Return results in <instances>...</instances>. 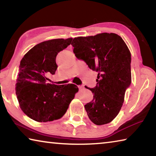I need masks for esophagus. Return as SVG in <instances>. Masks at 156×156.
I'll return each instance as SVG.
<instances>
[{
	"label": "esophagus",
	"mask_w": 156,
	"mask_h": 156,
	"mask_svg": "<svg viewBox=\"0 0 156 156\" xmlns=\"http://www.w3.org/2000/svg\"><path fill=\"white\" fill-rule=\"evenodd\" d=\"M78 88H79V89H80V90H82V89H84V87L83 85H79Z\"/></svg>",
	"instance_id": "obj_1"
}]
</instances>
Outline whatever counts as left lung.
<instances>
[{
  "label": "left lung",
  "instance_id": "8db88e82",
  "mask_svg": "<svg viewBox=\"0 0 156 156\" xmlns=\"http://www.w3.org/2000/svg\"><path fill=\"white\" fill-rule=\"evenodd\" d=\"M72 44L76 57L98 72L96 86L86 87L94 94L93 100L84 105L89 119L97 125L109 123L120 112L131 83L130 51L113 33L78 37Z\"/></svg>",
  "mask_w": 156,
  "mask_h": 156
}]
</instances>
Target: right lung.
I'll use <instances>...</instances> for the list:
<instances>
[{"label": "right lung", "instance_id": "1", "mask_svg": "<svg viewBox=\"0 0 156 156\" xmlns=\"http://www.w3.org/2000/svg\"><path fill=\"white\" fill-rule=\"evenodd\" d=\"M72 39L42 42L31 48L21 60L16 94L20 109L37 122H49L62 117L78 91V88L72 89L68 84L48 83V76L55 74L58 68L57 54L67 48Z\"/></svg>", "mask_w": 156, "mask_h": 156}]
</instances>
